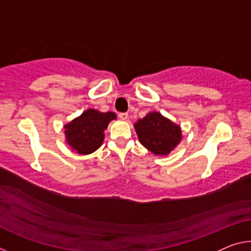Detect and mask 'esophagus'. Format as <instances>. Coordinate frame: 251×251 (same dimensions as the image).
I'll return each instance as SVG.
<instances>
[{"label":"esophagus","mask_w":251,"mask_h":251,"mask_svg":"<svg viewBox=\"0 0 251 251\" xmlns=\"http://www.w3.org/2000/svg\"><path fill=\"white\" fill-rule=\"evenodd\" d=\"M118 117H120L122 121H126L127 118H128V114H127V113H120V114H118Z\"/></svg>","instance_id":"1"}]
</instances>
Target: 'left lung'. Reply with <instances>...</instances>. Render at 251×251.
Instances as JSON below:
<instances>
[{
	"instance_id": "8db88e82",
	"label": "left lung",
	"mask_w": 251,
	"mask_h": 251,
	"mask_svg": "<svg viewBox=\"0 0 251 251\" xmlns=\"http://www.w3.org/2000/svg\"><path fill=\"white\" fill-rule=\"evenodd\" d=\"M134 127L142 145L155 155H168L181 141L180 127L158 112L147 114Z\"/></svg>"
}]
</instances>
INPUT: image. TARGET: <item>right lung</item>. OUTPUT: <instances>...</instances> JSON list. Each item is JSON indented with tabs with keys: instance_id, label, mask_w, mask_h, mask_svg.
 I'll return each mask as SVG.
<instances>
[{
	"instance_id": "obj_1",
	"label": "right lung",
	"mask_w": 251,
	"mask_h": 251,
	"mask_svg": "<svg viewBox=\"0 0 251 251\" xmlns=\"http://www.w3.org/2000/svg\"><path fill=\"white\" fill-rule=\"evenodd\" d=\"M113 112L100 113L96 109H87L64 126L65 137L69 145L78 154L88 155L94 152L103 144L110 121L115 120Z\"/></svg>"
}]
</instances>
